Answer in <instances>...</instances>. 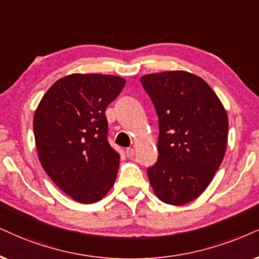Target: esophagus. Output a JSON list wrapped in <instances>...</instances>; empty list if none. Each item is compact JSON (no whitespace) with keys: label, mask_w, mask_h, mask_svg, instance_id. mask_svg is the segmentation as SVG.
<instances>
[{"label":"esophagus","mask_w":259,"mask_h":259,"mask_svg":"<svg viewBox=\"0 0 259 259\" xmlns=\"http://www.w3.org/2000/svg\"><path fill=\"white\" fill-rule=\"evenodd\" d=\"M126 156L128 158H132L135 156V149H127L126 150Z\"/></svg>","instance_id":"esophagus-1"}]
</instances>
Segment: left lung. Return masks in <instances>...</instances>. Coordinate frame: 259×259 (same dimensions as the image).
I'll return each mask as SVG.
<instances>
[{"mask_svg": "<svg viewBox=\"0 0 259 259\" xmlns=\"http://www.w3.org/2000/svg\"><path fill=\"white\" fill-rule=\"evenodd\" d=\"M158 116V158L149 181L163 203L184 205L211 183L227 148L228 116L200 76L169 71L140 78Z\"/></svg>", "mask_w": 259, "mask_h": 259, "instance_id": "8db88e82", "label": "left lung"}]
</instances>
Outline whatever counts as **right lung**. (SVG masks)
I'll return each mask as SVG.
<instances>
[{
	"instance_id": "obj_1",
	"label": "right lung",
	"mask_w": 259,
	"mask_h": 259,
	"mask_svg": "<svg viewBox=\"0 0 259 259\" xmlns=\"http://www.w3.org/2000/svg\"><path fill=\"white\" fill-rule=\"evenodd\" d=\"M124 84L116 75L71 74L38 104L33 132L40 164L75 202H98L116 180L120 155L108 142L104 111Z\"/></svg>"
}]
</instances>
